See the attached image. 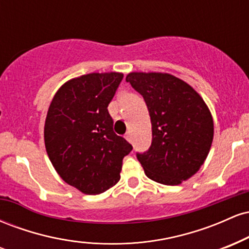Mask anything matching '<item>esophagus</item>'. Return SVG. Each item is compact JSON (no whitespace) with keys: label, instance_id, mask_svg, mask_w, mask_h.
Segmentation results:
<instances>
[{"label":"esophagus","instance_id":"esophagus-1","mask_svg":"<svg viewBox=\"0 0 249 249\" xmlns=\"http://www.w3.org/2000/svg\"><path fill=\"white\" fill-rule=\"evenodd\" d=\"M125 138H126V141H128V142H132L133 141V137H132V133L131 132H127L126 134H125Z\"/></svg>","mask_w":249,"mask_h":249}]
</instances>
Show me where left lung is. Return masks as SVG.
Wrapping results in <instances>:
<instances>
[{
  "mask_svg": "<svg viewBox=\"0 0 249 249\" xmlns=\"http://www.w3.org/2000/svg\"><path fill=\"white\" fill-rule=\"evenodd\" d=\"M126 82L144 98L152 124V142L137 159L150 179L181 184L198 172L213 142V119L192 87L168 73L131 72Z\"/></svg>",
  "mask_w": 249,
  "mask_h": 249,
  "instance_id": "obj_1",
  "label": "left lung"
}]
</instances>
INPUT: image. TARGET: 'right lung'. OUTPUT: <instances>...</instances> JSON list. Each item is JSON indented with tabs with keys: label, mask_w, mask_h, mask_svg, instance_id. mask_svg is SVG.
Segmentation results:
<instances>
[{
	"label": "right lung",
	"mask_w": 249,
	"mask_h": 249,
	"mask_svg": "<svg viewBox=\"0 0 249 249\" xmlns=\"http://www.w3.org/2000/svg\"><path fill=\"white\" fill-rule=\"evenodd\" d=\"M123 73H89L56 92L44 126L47 153L65 182L85 194H101L121 179L123 158L132 151L113 131L107 111Z\"/></svg>",
	"instance_id": "right-lung-1"
}]
</instances>
